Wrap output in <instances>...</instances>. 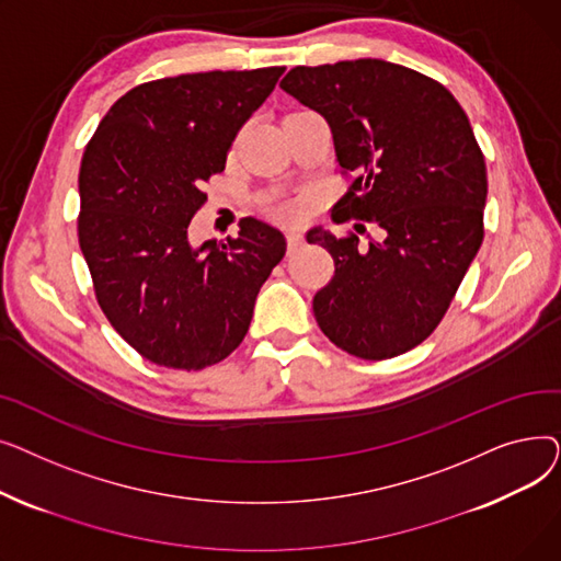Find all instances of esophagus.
Segmentation results:
<instances>
[{"label":"esophagus","mask_w":561,"mask_h":561,"mask_svg":"<svg viewBox=\"0 0 561 561\" xmlns=\"http://www.w3.org/2000/svg\"><path fill=\"white\" fill-rule=\"evenodd\" d=\"M286 243H288V250H290V252H296V250L302 248V243H305V233L298 231V229L286 231Z\"/></svg>","instance_id":"obj_1"}]
</instances>
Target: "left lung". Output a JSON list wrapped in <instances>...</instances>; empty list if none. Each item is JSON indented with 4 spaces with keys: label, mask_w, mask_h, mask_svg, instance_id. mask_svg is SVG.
Returning a JSON list of instances; mask_svg holds the SVG:
<instances>
[{
    "label": "left lung",
    "mask_w": 561,
    "mask_h": 561,
    "mask_svg": "<svg viewBox=\"0 0 561 561\" xmlns=\"http://www.w3.org/2000/svg\"><path fill=\"white\" fill-rule=\"evenodd\" d=\"M279 85L325 117L343 174H357L334 222L381 227L368 250L355 233L309 229L334 259L313 298L318 328L359 359L404 355L446 316L484 239L486 165L468 117L446 85L381 58L298 66Z\"/></svg>",
    "instance_id": "1"
}]
</instances>
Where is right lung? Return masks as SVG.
Wrapping results in <instances>:
<instances>
[{
	"mask_svg": "<svg viewBox=\"0 0 561 561\" xmlns=\"http://www.w3.org/2000/svg\"><path fill=\"white\" fill-rule=\"evenodd\" d=\"M286 68L214 70L147 81L117 100L85 145L79 245L98 302L138 355L202 370L248 334L284 233L243 218L227 243L188 241L227 152Z\"/></svg>",
	"mask_w": 561,
	"mask_h": 561,
	"instance_id": "add662e5",
	"label": "right lung"
}]
</instances>
